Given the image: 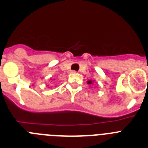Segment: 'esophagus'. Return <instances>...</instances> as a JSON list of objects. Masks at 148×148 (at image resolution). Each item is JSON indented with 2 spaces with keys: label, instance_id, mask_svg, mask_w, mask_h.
<instances>
[{
  "label": "esophagus",
  "instance_id": "34e87169",
  "mask_svg": "<svg viewBox=\"0 0 148 148\" xmlns=\"http://www.w3.org/2000/svg\"><path fill=\"white\" fill-rule=\"evenodd\" d=\"M76 72L75 71V70H73V71H71V73H75Z\"/></svg>",
  "mask_w": 148,
  "mask_h": 148
}]
</instances>
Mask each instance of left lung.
<instances>
[{"instance_id": "1", "label": "left lung", "mask_w": 148, "mask_h": 148, "mask_svg": "<svg viewBox=\"0 0 148 148\" xmlns=\"http://www.w3.org/2000/svg\"><path fill=\"white\" fill-rule=\"evenodd\" d=\"M87 84H92V81H91V80L88 81V82H87Z\"/></svg>"}]
</instances>
